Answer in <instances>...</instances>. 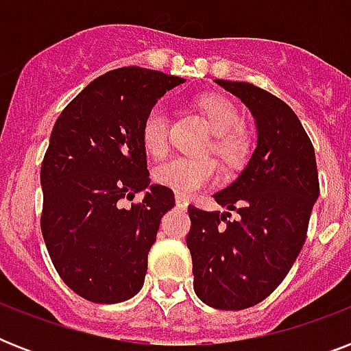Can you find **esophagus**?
Here are the masks:
<instances>
[{
  "label": "esophagus",
  "mask_w": 351,
  "mask_h": 351,
  "mask_svg": "<svg viewBox=\"0 0 351 351\" xmlns=\"http://www.w3.org/2000/svg\"><path fill=\"white\" fill-rule=\"evenodd\" d=\"M175 202H176V208H180V209H186L187 208V204H189V200H187L184 195H176L175 197Z\"/></svg>",
  "instance_id": "34e87169"
}]
</instances>
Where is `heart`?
I'll use <instances>...</instances> for the list:
<instances>
[{
	"label": "heart",
	"instance_id": "1",
	"mask_svg": "<svg viewBox=\"0 0 351 351\" xmlns=\"http://www.w3.org/2000/svg\"><path fill=\"white\" fill-rule=\"evenodd\" d=\"M200 111L215 132L213 151L224 162H239L245 153V138L240 131L242 117L239 109L222 96H206L198 104ZM142 145L145 153L153 158H160L167 149L169 140V120L162 106H154L143 118ZM219 167L211 158H189V156H171L160 162L153 169L156 184L169 187L178 195H191L197 189L215 180Z\"/></svg>",
	"mask_w": 351,
	"mask_h": 351
}]
</instances>
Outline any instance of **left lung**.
I'll return each mask as SVG.
<instances>
[{
	"label": "left lung",
	"mask_w": 351,
	"mask_h": 351,
	"mask_svg": "<svg viewBox=\"0 0 351 351\" xmlns=\"http://www.w3.org/2000/svg\"><path fill=\"white\" fill-rule=\"evenodd\" d=\"M255 117L258 140L245 169L215 200L231 213L189 206L193 288L217 310H245L271 295L306 242L319 198L315 151L288 104L245 82L217 80Z\"/></svg>",
	"instance_id": "8db88e82"
}]
</instances>
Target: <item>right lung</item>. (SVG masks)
<instances>
[{"instance_id":"1","label":"right lung","mask_w":351,"mask_h":351,"mask_svg":"<svg viewBox=\"0 0 351 351\" xmlns=\"http://www.w3.org/2000/svg\"><path fill=\"white\" fill-rule=\"evenodd\" d=\"M180 84L151 69H114L90 82L52 127L41 162V233L58 275L90 302L114 304L142 289L175 195L151 186L140 131L156 100Z\"/></svg>"}]
</instances>
